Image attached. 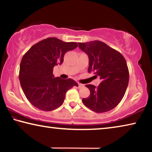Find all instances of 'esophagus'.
Masks as SVG:
<instances>
[{
	"mask_svg": "<svg viewBox=\"0 0 152 152\" xmlns=\"http://www.w3.org/2000/svg\"><path fill=\"white\" fill-rule=\"evenodd\" d=\"M84 86V84H80V83H78V88H83V87Z\"/></svg>",
	"mask_w": 152,
	"mask_h": 152,
	"instance_id": "esophagus-1",
	"label": "esophagus"
}]
</instances>
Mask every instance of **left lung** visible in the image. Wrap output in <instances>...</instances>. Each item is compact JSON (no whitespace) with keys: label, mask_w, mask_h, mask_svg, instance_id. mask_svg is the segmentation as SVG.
<instances>
[{"label":"left lung","mask_w":152,"mask_h":152,"mask_svg":"<svg viewBox=\"0 0 152 152\" xmlns=\"http://www.w3.org/2000/svg\"><path fill=\"white\" fill-rule=\"evenodd\" d=\"M78 46L88 56V72L101 80L97 87L86 84L91 94L82 102L96 113L109 111L121 101L127 88L129 74L125 59L119 51L98 40L79 43Z\"/></svg>","instance_id":"1"}]
</instances>
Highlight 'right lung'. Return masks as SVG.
Masks as SVG:
<instances>
[{"mask_svg": "<svg viewBox=\"0 0 152 152\" xmlns=\"http://www.w3.org/2000/svg\"><path fill=\"white\" fill-rule=\"evenodd\" d=\"M76 42L48 37L33 45L20 64L19 80L25 96L35 107L51 111L63 104L66 93L78 84L71 78H54L53 67L61 64L67 51L77 48Z\"/></svg>", "mask_w": 152, "mask_h": 152, "instance_id": "1", "label": "right lung"}]
</instances>
